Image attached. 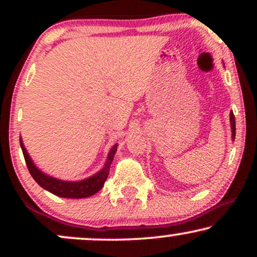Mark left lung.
<instances>
[{
  "mask_svg": "<svg viewBox=\"0 0 257 257\" xmlns=\"http://www.w3.org/2000/svg\"><path fill=\"white\" fill-rule=\"evenodd\" d=\"M230 125H231V133H233V139H235V117L233 112H230Z\"/></svg>",
  "mask_w": 257,
  "mask_h": 257,
  "instance_id": "8db88e82",
  "label": "left lung"
}]
</instances>
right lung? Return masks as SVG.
<instances>
[{
    "label": "right lung",
    "mask_w": 257,
    "mask_h": 257,
    "mask_svg": "<svg viewBox=\"0 0 257 257\" xmlns=\"http://www.w3.org/2000/svg\"><path fill=\"white\" fill-rule=\"evenodd\" d=\"M21 147H22V152L24 156V160H26L27 167L29 170L31 177L34 178V180L37 182L41 187H43L47 191L51 192L52 194L61 196V198H70V199H82L87 198L96 194L97 192H99L101 187L104 186V182L106 181L108 172H110V167L113 160V157L117 151V145L112 147V150L108 153L106 164L103 170L99 173H97L93 177H91L86 180H82L78 182H68V181H61L57 179L48 177L47 174L42 173L38 168L35 166L33 161H31L29 154L27 153L26 149H24L22 140L20 139Z\"/></svg>",
    "instance_id": "obj_1"
}]
</instances>
